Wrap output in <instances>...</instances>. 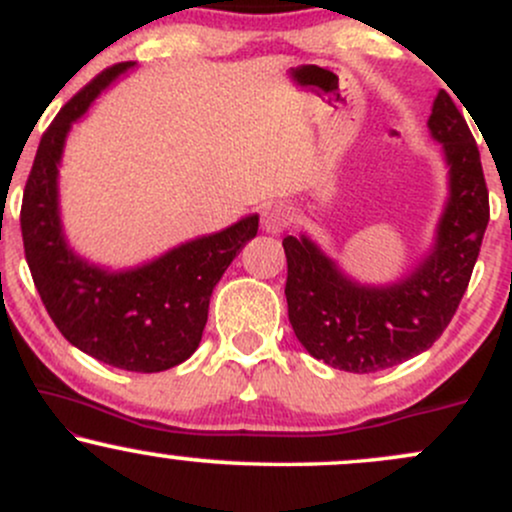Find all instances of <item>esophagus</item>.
Returning <instances> with one entry per match:
<instances>
[{"instance_id":"1","label":"esophagus","mask_w":512,"mask_h":512,"mask_svg":"<svg viewBox=\"0 0 512 512\" xmlns=\"http://www.w3.org/2000/svg\"><path fill=\"white\" fill-rule=\"evenodd\" d=\"M291 223V211L284 207V204H267V207L262 209V231L264 233H276L284 231L286 226Z\"/></svg>"}]
</instances>
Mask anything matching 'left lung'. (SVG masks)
<instances>
[{
  "label": "left lung",
  "instance_id": "1",
  "mask_svg": "<svg viewBox=\"0 0 512 512\" xmlns=\"http://www.w3.org/2000/svg\"><path fill=\"white\" fill-rule=\"evenodd\" d=\"M428 132L448 166V202L426 257L390 284H361L308 236H286V303L310 356L346 373H378L431 349L450 325L489 223L477 142L445 91Z\"/></svg>",
  "mask_w": 512,
  "mask_h": 512
}]
</instances>
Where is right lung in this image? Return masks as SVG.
Here are the masks:
<instances>
[{
	"instance_id": "obj_1",
	"label": "right lung",
	"mask_w": 512,
	"mask_h": 512,
	"mask_svg": "<svg viewBox=\"0 0 512 512\" xmlns=\"http://www.w3.org/2000/svg\"><path fill=\"white\" fill-rule=\"evenodd\" d=\"M134 62L98 74L43 134L21 204V233L35 289L69 344L108 366L158 373L187 361L202 342L209 298L243 245L257 236L250 214L219 233L175 245L132 269L76 255L62 228L60 163L67 134L91 103Z\"/></svg>"
}]
</instances>
